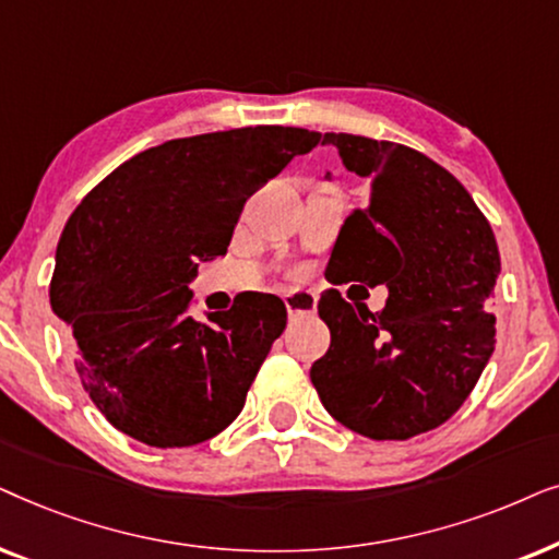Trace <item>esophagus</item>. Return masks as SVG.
Segmentation results:
<instances>
[{
	"mask_svg": "<svg viewBox=\"0 0 559 559\" xmlns=\"http://www.w3.org/2000/svg\"><path fill=\"white\" fill-rule=\"evenodd\" d=\"M284 301H286L288 317L314 314V309H317V294H311V292H292V294H286Z\"/></svg>",
	"mask_w": 559,
	"mask_h": 559,
	"instance_id": "34e87169",
	"label": "esophagus"
}]
</instances>
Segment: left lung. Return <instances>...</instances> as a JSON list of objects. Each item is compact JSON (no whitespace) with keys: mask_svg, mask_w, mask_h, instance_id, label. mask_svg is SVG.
<instances>
[{"mask_svg":"<svg viewBox=\"0 0 559 559\" xmlns=\"http://www.w3.org/2000/svg\"><path fill=\"white\" fill-rule=\"evenodd\" d=\"M322 143L370 186L366 210L340 229L330 267L370 288L385 284L389 299L373 314L326 288L317 309L332 342L311 383L347 429L408 440L465 404L493 353V229L465 186L414 147L347 132H326Z\"/></svg>","mask_w":559,"mask_h":559,"instance_id":"obj_1","label":"left lung"}]
</instances>
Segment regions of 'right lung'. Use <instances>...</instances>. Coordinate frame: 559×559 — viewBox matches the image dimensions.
Wrapping results in <instances>:
<instances>
[{"instance_id": "add662e5", "label": "right lung", "mask_w": 559, "mask_h": 559, "mask_svg": "<svg viewBox=\"0 0 559 559\" xmlns=\"http://www.w3.org/2000/svg\"><path fill=\"white\" fill-rule=\"evenodd\" d=\"M322 132L258 124L168 140L86 193L66 222L50 307L81 385L111 427L151 448L212 440L242 412L286 330L278 296L245 292L189 314L199 263L225 255L248 199Z\"/></svg>"}]
</instances>
